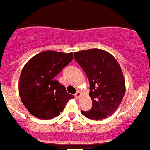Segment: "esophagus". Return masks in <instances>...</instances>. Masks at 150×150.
Returning a JSON list of instances; mask_svg holds the SVG:
<instances>
[{
	"mask_svg": "<svg viewBox=\"0 0 150 150\" xmlns=\"http://www.w3.org/2000/svg\"><path fill=\"white\" fill-rule=\"evenodd\" d=\"M81 92H80V91H77V92H76V94H75V97H76V98H77V99H79V98H80V96H81Z\"/></svg>",
	"mask_w": 150,
	"mask_h": 150,
	"instance_id": "34e87169",
	"label": "esophagus"
}]
</instances>
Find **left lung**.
I'll return each instance as SVG.
<instances>
[{
    "instance_id": "8db88e82",
    "label": "left lung",
    "mask_w": 150,
    "mask_h": 150,
    "mask_svg": "<svg viewBox=\"0 0 150 150\" xmlns=\"http://www.w3.org/2000/svg\"><path fill=\"white\" fill-rule=\"evenodd\" d=\"M74 59L89 80L92 107L82 114L92 120L112 116L125 93V83L120 64L105 50L90 49L74 53Z\"/></svg>"
}]
</instances>
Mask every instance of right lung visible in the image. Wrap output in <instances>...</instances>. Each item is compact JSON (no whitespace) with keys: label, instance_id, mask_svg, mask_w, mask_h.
<instances>
[{"label":"right lung","instance_id":"1","mask_svg":"<svg viewBox=\"0 0 150 150\" xmlns=\"http://www.w3.org/2000/svg\"><path fill=\"white\" fill-rule=\"evenodd\" d=\"M73 53L52 50L41 52L25 64L18 81L21 100L30 114L41 120L59 116L74 96L55 77L73 59Z\"/></svg>","mask_w":150,"mask_h":150}]
</instances>
